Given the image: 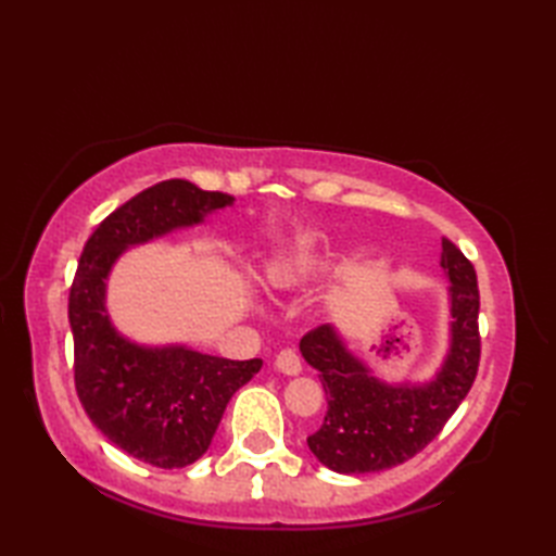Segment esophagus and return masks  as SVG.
<instances>
[{"mask_svg":"<svg viewBox=\"0 0 556 556\" xmlns=\"http://www.w3.org/2000/svg\"><path fill=\"white\" fill-rule=\"evenodd\" d=\"M277 368L285 372V375H299L301 372V358L299 353L293 349H285L277 353V361H275Z\"/></svg>","mask_w":556,"mask_h":556,"instance_id":"34e87169","label":"esophagus"}]
</instances>
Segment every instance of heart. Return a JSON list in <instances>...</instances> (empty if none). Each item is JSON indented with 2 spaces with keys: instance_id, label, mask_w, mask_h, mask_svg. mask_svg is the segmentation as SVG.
Here are the masks:
<instances>
[{
  "instance_id": "heart-1",
  "label": "heart",
  "mask_w": 556,
  "mask_h": 556,
  "mask_svg": "<svg viewBox=\"0 0 556 556\" xmlns=\"http://www.w3.org/2000/svg\"><path fill=\"white\" fill-rule=\"evenodd\" d=\"M308 271L311 263H303V260H285V263H275L267 267V281L277 289H287L299 285Z\"/></svg>"
}]
</instances>
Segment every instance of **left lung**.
Segmentation results:
<instances>
[{
  "label": "left lung",
  "mask_w": 556,
  "mask_h": 556,
  "mask_svg": "<svg viewBox=\"0 0 556 556\" xmlns=\"http://www.w3.org/2000/svg\"><path fill=\"white\" fill-rule=\"evenodd\" d=\"M448 277V353L434 380L387 384L344 346L332 325L301 339V353L320 372L327 394L323 428L308 437L311 452L337 473L361 476L404 464L422 452L466 399L480 363V293L473 263L442 239Z\"/></svg>",
  "instance_id": "left-lung-1"
}]
</instances>
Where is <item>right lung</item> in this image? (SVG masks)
<instances>
[{
    "label": "right lung",
    "instance_id": "add662e5",
    "mask_svg": "<svg viewBox=\"0 0 556 556\" xmlns=\"http://www.w3.org/2000/svg\"><path fill=\"white\" fill-rule=\"evenodd\" d=\"M231 203V195L203 191L184 179L146 188L98 224L68 291L80 406L114 446L150 466L184 468L203 456L229 399L253 380L263 361L128 341L104 308L108 277L126 248L193 227Z\"/></svg>",
    "mask_w": 556,
    "mask_h": 556
}]
</instances>
